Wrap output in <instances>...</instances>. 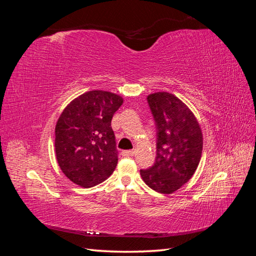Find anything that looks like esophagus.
<instances>
[{
	"mask_svg": "<svg viewBox=\"0 0 256 256\" xmlns=\"http://www.w3.org/2000/svg\"><path fill=\"white\" fill-rule=\"evenodd\" d=\"M134 150H124L122 152V156H134Z\"/></svg>",
	"mask_w": 256,
	"mask_h": 256,
	"instance_id": "34e87169",
	"label": "esophagus"
}]
</instances>
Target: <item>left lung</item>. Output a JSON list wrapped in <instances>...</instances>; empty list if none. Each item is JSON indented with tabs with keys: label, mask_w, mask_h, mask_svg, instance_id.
Instances as JSON below:
<instances>
[{
	"label": "left lung",
	"mask_w": 256,
	"mask_h": 256,
	"mask_svg": "<svg viewBox=\"0 0 256 256\" xmlns=\"http://www.w3.org/2000/svg\"><path fill=\"white\" fill-rule=\"evenodd\" d=\"M157 126L156 160L141 170L144 182L162 194H171L189 182L202 157L203 134L193 112L166 92L147 96Z\"/></svg>",
	"instance_id": "1"
}]
</instances>
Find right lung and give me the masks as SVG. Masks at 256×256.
Listing matches in <instances>:
<instances>
[{
	"label": "right lung",
	"mask_w": 256,
	"mask_h": 256,
	"mask_svg": "<svg viewBox=\"0 0 256 256\" xmlns=\"http://www.w3.org/2000/svg\"><path fill=\"white\" fill-rule=\"evenodd\" d=\"M122 96L90 90L74 98L62 112L56 126V156L62 172L83 188L104 182L118 164L111 127Z\"/></svg>",
	"instance_id": "obj_1"
}]
</instances>
